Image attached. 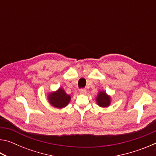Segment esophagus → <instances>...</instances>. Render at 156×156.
Returning <instances> with one entry per match:
<instances>
[{"instance_id":"obj_1","label":"esophagus","mask_w":156,"mask_h":156,"mask_svg":"<svg viewBox=\"0 0 156 156\" xmlns=\"http://www.w3.org/2000/svg\"><path fill=\"white\" fill-rule=\"evenodd\" d=\"M79 93H80V94H85L87 93V91H86V89H79Z\"/></svg>"}]
</instances>
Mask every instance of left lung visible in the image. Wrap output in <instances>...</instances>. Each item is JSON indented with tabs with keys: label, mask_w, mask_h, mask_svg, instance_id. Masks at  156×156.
<instances>
[{
	"label": "left lung",
	"mask_w": 156,
	"mask_h": 156,
	"mask_svg": "<svg viewBox=\"0 0 156 156\" xmlns=\"http://www.w3.org/2000/svg\"><path fill=\"white\" fill-rule=\"evenodd\" d=\"M96 102L100 107H107L111 103V97L105 91H100L96 97Z\"/></svg>",
	"instance_id": "8db88e82"
}]
</instances>
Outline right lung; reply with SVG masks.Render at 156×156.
<instances>
[{
    "label": "right lung",
    "instance_id": "obj_1",
    "mask_svg": "<svg viewBox=\"0 0 156 156\" xmlns=\"http://www.w3.org/2000/svg\"><path fill=\"white\" fill-rule=\"evenodd\" d=\"M47 97L49 103L53 107L58 109L65 107L71 100V96L66 94L64 89L62 88H59L56 91L49 93Z\"/></svg>",
    "mask_w": 156,
    "mask_h": 156
}]
</instances>
